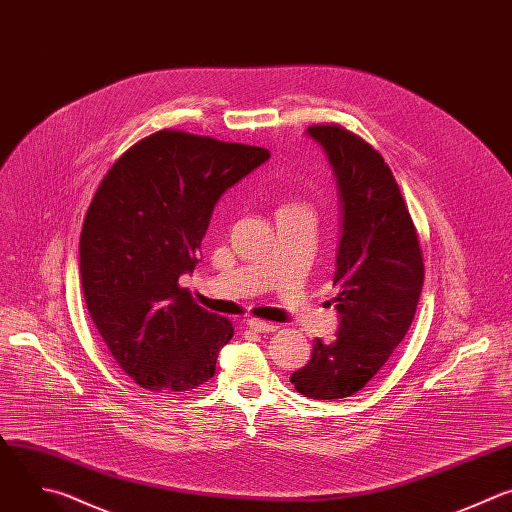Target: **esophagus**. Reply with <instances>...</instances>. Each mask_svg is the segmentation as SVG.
<instances>
[{
	"label": "esophagus",
	"instance_id": "1",
	"mask_svg": "<svg viewBox=\"0 0 512 512\" xmlns=\"http://www.w3.org/2000/svg\"><path fill=\"white\" fill-rule=\"evenodd\" d=\"M246 325L256 333H274L278 329L274 323H266V321H260V319H248Z\"/></svg>",
	"mask_w": 512,
	"mask_h": 512
}]
</instances>
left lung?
<instances>
[{"label": "left lung", "instance_id": "obj_1", "mask_svg": "<svg viewBox=\"0 0 512 512\" xmlns=\"http://www.w3.org/2000/svg\"><path fill=\"white\" fill-rule=\"evenodd\" d=\"M309 133L327 153L341 195V242L333 284L339 331L315 339L294 389L311 399L357 393L385 365L410 329L424 286V258L397 181L383 157L339 125Z\"/></svg>", "mask_w": 512, "mask_h": 512}]
</instances>
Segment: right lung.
Here are the masks:
<instances>
[{
  "label": "right lung",
  "mask_w": 512,
  "mask_h": 512,
  "mask_svg": "<svg viewBox=\"0 0 512 512\" xmlns=\"http://www.w3.org/2000/svg\"><path fill=\"white\" fill-rule=\"evenodd\" d=\"M270 159L268 149L157 131L100 181L80 232L86 309L119 367L149 391H191L216 373L234 337L193 302V272L222 193Z\"/></svg>",
  "instance_id": "right-lung-1"
}]
</instances>
